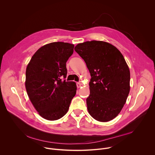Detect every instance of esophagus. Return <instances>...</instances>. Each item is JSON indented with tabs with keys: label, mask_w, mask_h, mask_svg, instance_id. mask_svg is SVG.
I'll return each mask as SVG.
<instances>
[{
	"label": "esophagus",
	"mask_w": 155,
	"mask_h": 155,
	"mask_svg": "<svg viewBox=\"0 0 155 155\" xmlns=\"http://www.w3.org/2000/svg\"><path fill=\"white\" fill-rule=\"evenodd\" d=\"M76 85H77V87H78V88L81 87V84L79 82H78V83L76 84Z\"/></svg>",
	"instance_id": "1"
}]
</instances>
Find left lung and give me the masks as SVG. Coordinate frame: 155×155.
Returning a JSON list of instances; mask_svg holds the SVG:
<instances>
[{"mask_svg": "<svg viewBox=\"0 0 155 155\" xmlns=\"http://www.w3.org/2000/svg\"><path fill=\"white\" fill-rule=\"evenodd\" d=\"M74 50L91 77L87 98L89 113L98 121H110L123 108L130 90V72L125 58L115 46L103 41L79 44Z\"/></svg>", "mask_w": 155, "mask_h": 155, "instance_id": "8db88e82", "label": "left lung"}]
</instances>
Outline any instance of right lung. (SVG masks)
<instances>
[{
    "label": "right lung",
    "mask_w": 155,
    "mask_h": 155,
    "mask_svg": "<svg viewBox=\"0 0 155 155\" xmlns=\"http://www.w3.org/2000/svg\"><path fill=\"white\" fill-rule=\"evenodd\" d=\"M74 45L52 42L39 48L31 57L25 72V88L40 116L49 120L64 116L76 93L74 82H66V62ZM64 80H63V79Z\"/></svg>",
    "instance_id": "right-lung-1"
}]
</instances>
